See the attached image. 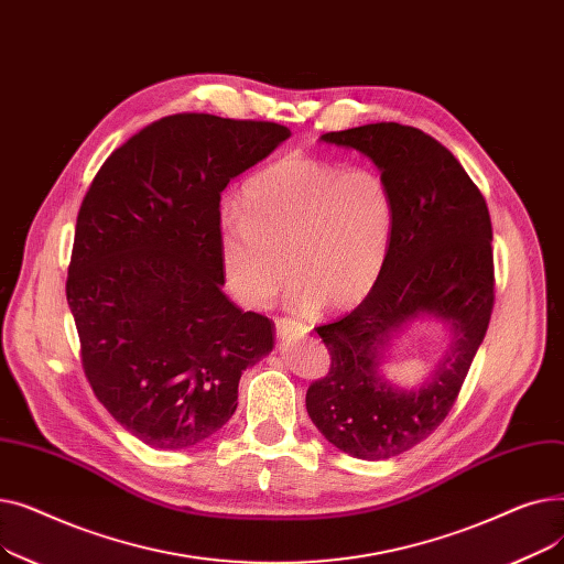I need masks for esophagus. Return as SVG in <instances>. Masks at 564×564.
Segmentation results:
<instances>
[{
    "instance_id": "1",
    "label": "esophagus",
    "mask_w": 564,
    "mask_h": 564,
    "mask_svg": "<svg viewBox=\"0 0 564 564\" xmlns=\"http://www.w3.org/2000/svg\"><path fill=\"white\" fill-rule=\"evenodd\" d=\"M276 334L281 340H294V338H302L308 334L306 324H300L294 319H276Z\"/></svg>"
}]
</instances>
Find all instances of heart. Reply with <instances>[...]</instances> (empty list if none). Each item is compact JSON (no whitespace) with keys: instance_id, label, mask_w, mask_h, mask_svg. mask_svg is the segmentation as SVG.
Here are the masks:
<instances>
[{"instance_id":"heart-1","label":"heart","mask_w":564,"mask_h":564,"mask_svg":"<svg viewBox=\"0 0 564 564\" xmlns=\"http://www.w3.org/2000/svg\"><path fill=\"white\" fill-rule=\"evenodd\" d=\"M395 221L379 169L285 155L249 177L242 205L221 207V272L247 308L270 306L290 272L292 311H351L387 270Z\"/></svg>"}]
</instances>
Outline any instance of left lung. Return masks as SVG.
Masks as SVG:
<instances>
[{"label": "left lung", "instance_id": "left-lung-1", "mask_svg": "<svg viewBox=\"0 0 564 564\" xmlns=\"http://www.w3.org/2000/svg\"><path fill=\"white\" fill-rule=\"evenodd\" d=\"M319 141L366 155L393 187L398 221L370 297L317 327L329 375L311 383L306 409L329 443L359 459H389L427 438L453 409L494 308L491 219L457 158L430 134L372 123ZM436 318L449 347L423 384L398 388L380 372L392 340L413 321Z\"/></svg>", "mask_w": 564, "mask_h": 564}]
</instances>
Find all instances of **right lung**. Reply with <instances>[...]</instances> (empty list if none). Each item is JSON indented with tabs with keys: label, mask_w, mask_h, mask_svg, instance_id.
Listing matches in <instances>:
<instances>
[{
	"label": "right lung",
	"mask_w": 564,
	"mask_h": 564,
	"mask_svg": "<svg viewBox=\"0 0 564 564\" xmlns=\"http://www.w3.org/2000/svg\"><path fill=\"white\" fill-rule=\"evenodd\" d=\"M290 137L279 123L175 113L107 158L75 228L66 297L96 398L145 446L183 451L237 409L274 324L221 292L226 185Z\"/></svg>",
	"instance_id": "add662e5"
}]
</instances>
